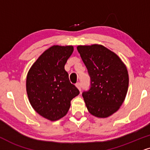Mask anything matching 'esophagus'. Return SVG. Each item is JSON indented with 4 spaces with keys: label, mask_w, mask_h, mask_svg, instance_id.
<instances>
[{
    "label": "esophagus",
    "mask_w": 150,
    "mask_h": 150,
    "mask_svg": "<svg viewBox=\"0 0 150 150\" xmlns=\"http://www.w3.org/2000/svg\"><path fill=\"white\" fill-rule=\"evenodd\" d=\"M76 88L79 90V91H81V83H77L76 84Z\"/></svg>",
    "instance_id": "esophagus-1"
}]
</instances>
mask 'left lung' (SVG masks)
I'll return each mask as SVG.
<instances>
[{"label": "left lung", "mask_w": 150, "mask_h": 150, "mask_svg": "<svg viewBox=\"0 0 150 150\" xmlns=\"http://www.w3.org/2000/svg\"><path fill=\"white\" fill-rule=\"evenodd\" d=\"M88 69L91 87L82 95L88 111L99 118L108 117L122 106L129 87L127 67L120 57L100 44L77 47Z\"/></svg>", "instance_id": "left-lung-1"}]
</instances>
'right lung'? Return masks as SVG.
Here are the masks:
<instances>
[{"label":"right lung","instance_id":"1","mask_svg":"<svg viewBox=\"0 0 150 150\" xmlns=\"http://www.w3.org/2000/svg\"><path fill=\"white\" fill-rule=\"evenodd\" d=\"M73 51V46L53 45L39 57L28 72L26 92L30 105L51 121L66 115L71 99L79 95L64 69Z\"/></svg>","mask_w":150,"mask_h":150}]
</instances>
